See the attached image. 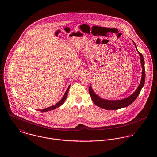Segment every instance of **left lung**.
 <instances>
[{
	"mask_svg": "<svg viewBox=\"0 0 157 157\" xmlns=\"http://www.w3.org/2000/svg\"><path fill=\"white\" fill-rule=\"evenodd\" d=\"M135 48L137 50L136 46L135 44ZM138 51V50H137ZM140 57V60H141V64L142 65V76H141V80L140 82V83L137 88L136 90L135 91L134 93L132 94L129 97L123 99V100H108L105 99H103L100 97H99L92 89L91 86L90 85V88H89V93L91 97L92 101L97 105V106L101 108L105 109L107 110H116L120 108H123L124 107H127L131 104H132L135 99L137 98L142 88L144 86V82H145V69H144V60L143 59V56L141 53H140L139 51H138Z\"/></svg>",
	"mask_w": 157,
	"mask_h": 157,
	"instance_id": "1",
	"label": "left lung"
}]
</instances>
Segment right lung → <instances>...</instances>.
<instances>
[{
    "label": "right lung",
    "mask_w": 157,
    "mask_h": 157,
    "mask_svg": "<svg viewBox=\"0 0 157 157\" xmlns=\"http://www.w3.org/2000/svg\"><path fill=\"white\" fill-rule=\"evenodd\" d=\"M70 86H71V85H69V87L67 88V90L66 92L65 93V94H64L63 98H62L61 99V100H60L57 103H56V105H53V106H50V107H49V108H45V109H38L37 111H41V112H48V111H49L54 110V109H55L59 108V106H60L62 105H63V103L65 102L66 98H67V92H68V90H69V88H70Z\"/></svg>",
    "instance_id": "1"
}]
</instances>
